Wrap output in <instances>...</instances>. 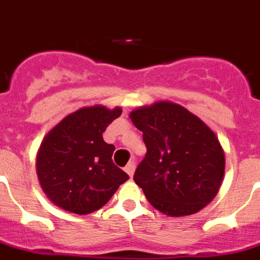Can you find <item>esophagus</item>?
Segmentation results:
<instances>
[{"mask_svg":"<svg viewBox=\"0 0 260 260\" xmlns=\"http://www.w3.org/2000/svg\"><path fill=\"white\" fill-rule=\"evenodd\" d=\"M125 173L129 175V177H133V174H135V170H136V162L135 161H131L128 162V165L124 168Z\"/></svg>","mask_w":260,"mask_h":260,"instance_id":"esophagus-1","label":"esophagus"}]
</instances>
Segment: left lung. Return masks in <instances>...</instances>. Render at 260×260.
Masks as SVG:
<instances>
[{
  "label": "left lung",
  "instance_id": "obj_1",
  "mask_svg": "<svg viewBox=\"0 0 260 260\" xmlns=\"http://www.w3.org/2000/svg\"><path fill=\"white\" fill-rule=\"evenodd\" d=\"M129 117L146 145L133 180L148 202L171 217L193 214L211 203L225 173V153L216 133L170 101L136 108Z\"/></svg>",
  "mask_w": 260,
  "mask_h": 260
}]
</instances>
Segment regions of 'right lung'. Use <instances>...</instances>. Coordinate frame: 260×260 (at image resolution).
Segmentation results:
<instances>
[{
  "instance_id": "1",
  "label": "right lung",
  "mask_w": 260,
  "mask_h": 260,
  "mask_svg": "<svg viewBox=\"0 0 260 260\" xmlns=\"http://www.w3.org/2000/svg\"><path fill=\"white\" fill-rule=\"evenodd\" d=\"M121 115L95 105L65 116L40 144L36 174L43 192L56 207L76 214L98 211L129 179L112 162L115 146L103 132Z\"/></svg>"
}]
</instances>
